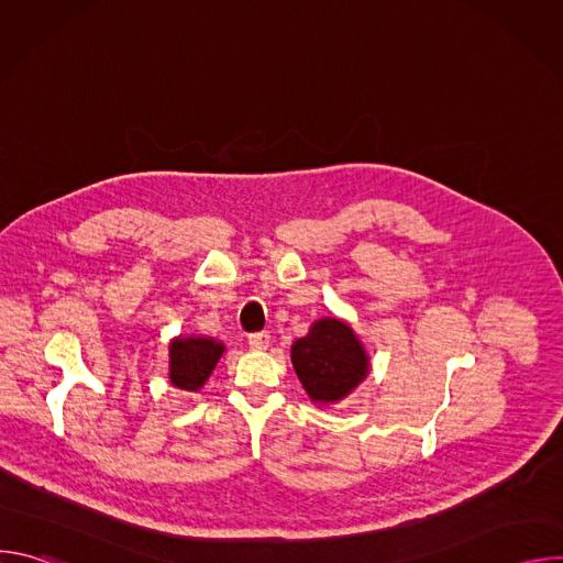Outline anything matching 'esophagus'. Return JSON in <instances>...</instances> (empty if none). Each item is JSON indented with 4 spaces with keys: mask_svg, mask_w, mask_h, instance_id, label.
<instances>
[{
    "mask_svg": "<svg viewBox=\"0 0 563 563\" xmlns=\"http://www.w3.org/2000/svg\"><path fill=\"white\" fill-rule=\"evenodd\" d=\"M269 341H272V336H269L267 332L250 334V347H252L254 352H263V350H267V347H269Z\"/></svg>",
    "mask_w": 563,
    "mask_h": 563,
    "instance_id": "1",
    "label": "esophagus"
}]
</instances>
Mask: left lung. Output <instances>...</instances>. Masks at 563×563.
I'll list each match as a JSON object with an SVG mask.
<instances>
[{
    "instance_id": "obj_1",
    "label": "left lung",
    "mask_w": 563,
    "mask_h": 563,
    "mask_svg": "<svg viewBox=\"0 0 563 563\" xmlns=\"http://www.w3.org/2000/svg\"><path fill=\"white\" fill-rule=\"evenodd\" d=\"M291 365L313 406L330 408L347 398L369 374V356L350 323L323 316L294 341Z\"/></svg>"
}]
</instances>
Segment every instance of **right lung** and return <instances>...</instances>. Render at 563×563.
Masks as SVG:
<instances>
[{
	"label": "right lung",
	"instance_id": "add662e5",
	"mask_svg": "<svg viewBox=\"0 0 563 563\" xmlns=\"http://www.w3.org/2000/svg\"><path fill=\"white\" fill-rule=\"evenodd\" d=\"M224 343L211 336H176L169 343V380L185 391H198L213 374Z\"/></svg>",
	"mask_w": 563,
	"mask_h": 563
}]
</instances>
